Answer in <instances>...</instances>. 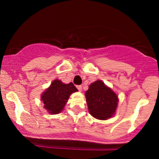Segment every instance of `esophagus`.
Returning <instances> with one entry per match:
<instances>
[{"instance_id":"34e87169","label":"esophagus","mask_w":159,"mask_h":159,"mask_svg":"<svg viewBox=\"0 0 159 159\" xmlns=\"http://www.w3.org/2000/svg\"><path fill=\"white\" fill-rule=\"evenodd\" d=\"M77 88H78V90L80 91V92H81V91H82V86H81V85H79V86H77Z\"/></svg>"}]
</instances>
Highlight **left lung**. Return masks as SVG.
I'll return each instance as SVG.
<instances>
[{"label": "left lung", "mask_w": 159, "mask_h": 159, "mask_svg": "<svg viewBox=\"0 0 159 159\" xmlns=\"http://www.w3.org/2000/svg\"><path fill=\"white\" fill-rule=\"evenodd\" d=\"M85 97L88 111L95 119L107 120L116 112L119 103L117 94L102 80L90 84Z\"/></svg>", "instance_id": "8db88e82"}]
</instances>
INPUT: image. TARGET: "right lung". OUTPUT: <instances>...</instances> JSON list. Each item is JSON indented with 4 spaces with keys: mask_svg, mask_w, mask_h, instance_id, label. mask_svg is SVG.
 <instances>
[{
    "mask_svg": "<svg viewBox=\"0 0 159 159\" xmlns=\"http://www.w3.org/2000/svg\"><path fill=\"white\" fill-rule=\"evenodd\" d=\"M78 89L72 83L64 84L60 80H54L51 85L41 94L40 100L43 107L52 115H57L64 110L70 95Z\"/></svg>",
    "mask_w": 159,
    "mask_h": 159,
    "instance_id": "obj_1",
    "label": "right lung"
}]
</instances>
